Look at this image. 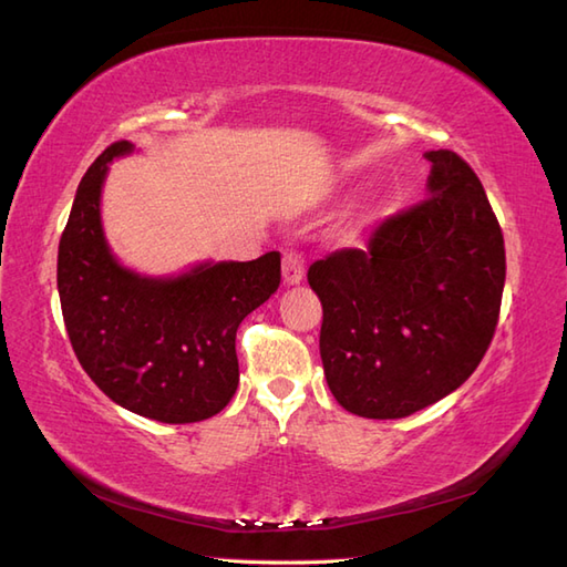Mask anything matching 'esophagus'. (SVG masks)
<instances>
[{
    "instance_id": "obj_1",
    "label": "esophagus",
    "mask_w": 567,
    "mask_h": 567,
    "mask_svg": "<svg viewBox=\"0 0 567 567\" xmlns=\"http://www.w3.org/2000/svg\"><path fill=\"white\" fill-rule=\"evenodd\" d=\"M305 277V258L302 252L287 250L282 256V280L287 285H299Z\"/></svg>"
}]
</instances>
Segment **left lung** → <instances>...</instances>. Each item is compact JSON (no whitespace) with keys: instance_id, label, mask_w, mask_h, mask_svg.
Wrapping results in <instances>:
<instances>
[{"instance_id":"1","label":"left lung","mask_w":567,"mask_h":567,"mask_svg":"<svg viewBox=\"0 0 567 567\" xmlns=\"http://www.w3.org/2000/svg\"><path fill=\"white\" fill-rule=\"evenodd\" d=\"M429 197L392 214L365 248L309 265L321 299L329 390L365 419H402L461 388L497 329L507 256L483 183L429 151Z\"/></svg>"}]
</instances>
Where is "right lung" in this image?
<instances>
[{
  "label": "right lung",
  "mask_w": 567,
  "mask_h": 567,
  "mask_svg": "<svg viewBox=\"0 0 567 567\" xmlns=\"http://www.w3.org/2000/svg\"><path fill=\"white\" fill-rule=\"evenodd\" d=\"M90 165L58 246V292L72 351L112 402L163 424L219 414L238 388L236 331L280 285V252L248 262H204L155 280L116 262L102 231L106 163Z\"/></svg>",
  "instance_id": "obj_1"
}]
</instances>
